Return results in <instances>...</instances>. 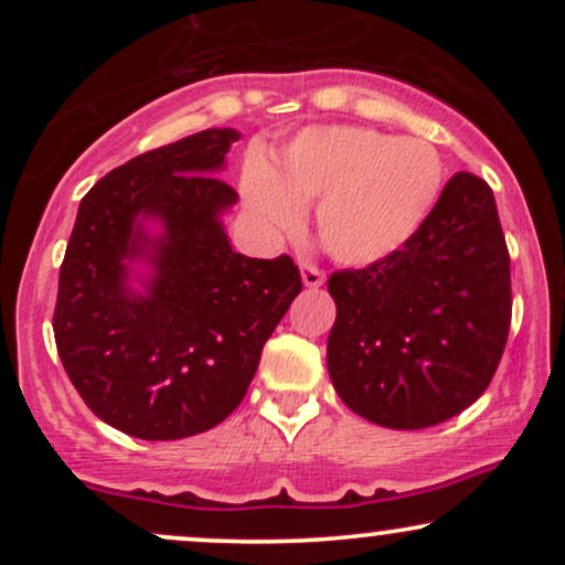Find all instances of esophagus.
I'll return each instance as SVG.
<instances>
[{
    "label": "esophagus",
    "mask_w": 565,
    "mask_h": 565,
    "mask_svg": "<svg viewBox=\"0 0 565 565\" xmlns=\"http://www.w3.org/2000/svg\"><path fill=\"white\" fill-rule=\"evenodd\" d=\"M300 270H302V284H305V287L316 289V287H321L323 281H327V274H323V270L319 268V265H313V263H302V265H300Z\"/></svg>",
    "instance_id": "esophagus-1"
}]
</instances>
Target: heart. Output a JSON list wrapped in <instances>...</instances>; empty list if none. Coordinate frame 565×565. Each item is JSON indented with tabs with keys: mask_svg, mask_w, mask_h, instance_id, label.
I'll return each mask as SVG.
<instances>
[{
	"mask_svg": "<svg viewBox=\"0 0 565 565\" xmlns=\"http://www.w3.org/2000/svg\"><path fill=\"white\" fill-rule=\"evenodd\" d=\"M446 183L444 157L423 138L329 125L302 129L276 170L252 161L242 188L249 210L276 233L302 225L316 206V228L334 260L369 265L417 236Z\"/></svg>",
	"mask_w": 565,
	"mask_h": 565,
	"instance_id": "b5f03b06",
	"label": "heart"
}]
</instances>
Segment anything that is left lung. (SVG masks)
Here are the masks:
<instances>
[{"instance_id":"1","label":"left lung","mask_w":565,"mask_h":565,"mask_svg":"<svg viewBox=\"0 0 565 565\" xmlns=\"http://www.w3.org/2000/svg\"><path fill=\"white\" fill-rule=\"evenodd\" d=\"M327 364L369 423L423 430L481 398L510 334V252L486 180L457 172L417 236L359 270H334Z\"/></svg>"}]
</instances>
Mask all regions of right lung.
Segmentation results:
<instances>
[{"mask_svg": "<svg viewBox=\"0 0 565 565\" xmlns=\"http://www.w3.org/2000/svg\"><path fill=\"white\" fill-rule=\"evenodd\" d=\"M236 129H204L116 167L89 188L57 278L55 345L76 393L103 423L142 440H178L242 404L263 345L300 295L289 255L231 249L220 212L236 191L212 174ZM138 216H157L145 236ZM148 256V296L126 287Z\"/></svg>", "mask_w": 565, "mask_h": 565, "instance_id": "add662e5", "label": "right lung"}]
</instances>
